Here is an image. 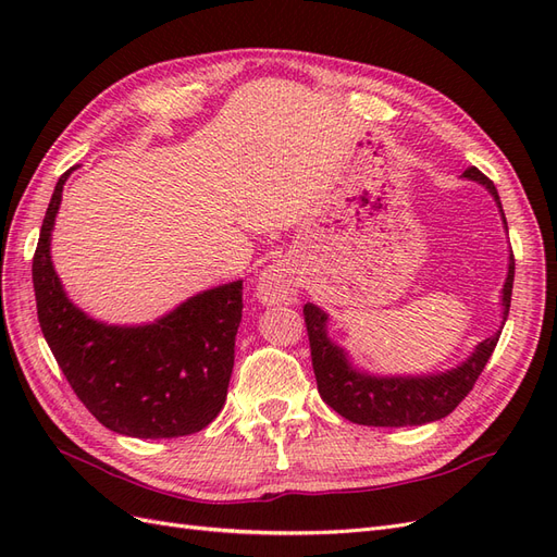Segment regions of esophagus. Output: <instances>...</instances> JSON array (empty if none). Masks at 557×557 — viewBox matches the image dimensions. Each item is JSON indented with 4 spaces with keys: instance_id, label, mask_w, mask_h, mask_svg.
<instances>
[{
    "instance_id": "obj_1",
    "label": "esophagus",
    "mask_w": 557,
    "mask_h": 557,
    "mask_svg": "<svg viewBox=\"0 0 557 557\" xmlns=\"http://www.w3.org/2000/svg\"><path fill=\"white\" fill-rule=\"evenodd\" d=\"M256 297L267 307L293 305L297 299V285L290 272L281 264H267L256 285Z\"/></svg>"
}]
</instances>
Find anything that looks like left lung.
I'll use <instances>...</instances> for the list:
<instances>
[{"instance_id": "obj_1", "label": "left lung", "mask_w": 557, "mask_h": 557, "mask_svg": "<svg viewBox=\"0 0 557 557\" xmlns=\"http://www.w3.org/2000/svg\"><path fill=\"white\" fill-rule=\"evenodd\" d=\"M465 181H474L491 193L502 215L504 232L509 234L497 188L485 178L476 166L462 174ZM513 252H509L507 278L502 285L499 330L474 346L469 356L444 372L428 374H374L352 362L350 352L330 336V313L318 305L305 307V320L311 344V362L318 381V393L327 407L344 416L350 423L372 428H407L425 425L446 418L469 395L485 362L491 360L499 342L504 323H507L513 290Z\"/></svg>"}]
</instances>
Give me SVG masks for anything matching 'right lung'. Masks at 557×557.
<instances>
[{
  "instance_id": "right-lung-1",
  "label": "right lung",
  "mask_w": 557,
  "mask_h": 557,
  "mask_svg": "<svg viewBox=\"0 0 557 557\" xmlns=\"http://www.w3.org/2000/svg\"><path fill=\"white\" fill-rule=\"evenodd\" d=\"M72 166L55 185L32 262L46 344L86 409L115 434L172 440L221 413L242 323L244 281L201 290L153 323L115 325L66 295L50 258L55 215Z\"/></svg>"
}]
</instances>
